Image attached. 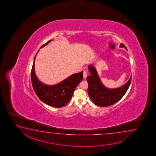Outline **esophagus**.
Returning <instances> with one entry per match:
<instances>
[{"label": "esophagus", "instance_id": "obj_1", "mask_svg": "<svg viewBox=\"0 0 156 156\" xmlns=\"http://www.w3.org/2000/svg\"><path fill=\"white\" fill-rule=\"evenodd\" d=\"M87 72L86 70H83V79H86L87 76Z\"/></svg>", "mask_w": 156, "mask_h": 156}]
</instances>
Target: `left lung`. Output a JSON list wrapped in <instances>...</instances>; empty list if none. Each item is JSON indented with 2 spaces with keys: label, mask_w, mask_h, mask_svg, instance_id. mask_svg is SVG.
<instances>
[{
  "label": "left lung",
  "mask_w": 156,
  "mask_h": 156,
  "mask_svg": "<svg viewBox=\"0 0 156 156\" xmlns=\"http://www.w3.org/2000/svg\"><path fill=\"white\" fill-rule=\"evenodd\" d=\"M120 47L127 49L123 44H121ZM88 70L90 75L87 77L88 83V93L96 105L101 107L108 106L117 103L124 96L129 87L132 76L128 81L121 87L110 89L105 87L101 83L94 66L90 64L88 66Z\"/></svg>",
  "instance_id": "1"
}]
</instances>
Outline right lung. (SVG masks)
<instances>
[{
    "label": "right lung",
    "instance_id": "1",
    "mask_svg": "<svg viewBox=\"0 0 156 156\" xmlns=\"http://www.w3.org/2000/svg\"><path fill=\"white\" fill-rule=\"evenodd\" d=\"M51 40L42 45L43 48L48 45ZM31 71V80L35 93L42 102L55 108L63 107L69 103L73 95L77 86L83 79V71L71 75L63 81L55 85H46L40 82L35 73V57Z\"/></svg>",
    "mask_w": 156,
    "mask_h": 156
}]
</instances>
